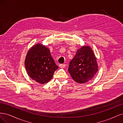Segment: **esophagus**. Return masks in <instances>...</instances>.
I'll list each match as a JSON object with an SVG mask.
<instances>
[{"mask_svg":"<svg viewBox=\"0 0 123 123\" xmlns=\"http://www.w3.org/2000/svg\"><path fill=\"white\" fill-rule=\"evenodd\" d=\"M66 66V64H60V65H59V67H60L62 68H65Z\"/></svg>","mask_w":123,"mask_h":123,"instance_id":"34e87169","label":"esophagus"}]
</instances>
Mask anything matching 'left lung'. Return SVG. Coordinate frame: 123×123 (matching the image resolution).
<instances>
[{
    "instance_id": "8db88e82",
    "label": "left lung",
    "mask_w": 123,
    "mask_h": 123,
    "mask_svg": "<svg viewBox=\"0 0 123 123\" xmlns=\"http://www.w3.org/2000/svg\"><path fill=\"white\" fill-rule=\"evenodd\" d=\"M96 57L90 47L82 46L70 62L68 71L73 80L79 84L91 80L98 71Z\"/></svg>"
}]
</instances>
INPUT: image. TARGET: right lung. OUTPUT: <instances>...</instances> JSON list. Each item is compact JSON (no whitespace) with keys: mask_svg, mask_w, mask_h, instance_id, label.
<instances>
[{"mask_svg":"<svg viewBox=\"0 0 123 123\" xmlns=\"http://www.w3.org/2000/svg\"><path fill=\"white\" fill-rule=\"evenodd\" d=\"M25 65L28 75L42 84L50 81L55 70L59 68L52 57L49 48L39 43L29 50Z\"/></svg>","mask_w":123,"mask_h":123,"instance_id":"add662e5","label":"right lung"}]
</instances>
